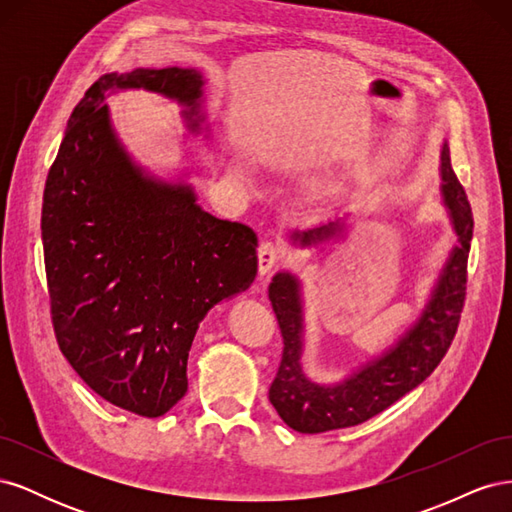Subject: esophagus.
Listing matches in <instances>:
<instances>
[{"label":"esophagus","instance_id":"34e87169","mask_svg":"<svg viewBox=\"0 0 512 512\" xmlns=\"http://www.w3.org/2000/svg\"><path fill=\"white\" fill-rule=\"evenodd\" d=\"M277 260H280V250H277V245L271 241L260 243L258 247V271L260 275H269L273 271V267L277 265Z\"/></svg>","mask_w":512,"mask_h":512}]
</instances>
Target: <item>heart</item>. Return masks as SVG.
Returning <instances> with one entry per match:
<instances>
[{
    "mask_svg": "<svg viewBox=\"0 0 512 512\" xmlns=\"http://www.w3.org/2000/svg\"><path fill=\"white\" fill-rule=\"evenodd\" d=\"M237 173H239L241 177H252V175H254V164H252L250 160L239 162V166H237Z\"/></svg>",
    "mask_w": 512,
    "mask_h": 512,
    "instance_id": "obj_1",
    "label": "heart"
}]
</instances>
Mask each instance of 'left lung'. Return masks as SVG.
<instances>
[{
	"label": "left lung",
	"instance_id": "left-lung-1",
	"mask_svg": "<svg viewBox=\"0 0 512 512\" xmlns=\"http://www.w3.org/2000/svg\"><path fill=\"white\" fill-rule=\"evenodd\" d=\"M440 198L457 243L448 252L433 280L416 320L391 346L352 367L346 376L322 382L307 374L301 361L305 350V303L303 282L288 269L277 271L269 284V299L280 322L284 354L269 389V401L282 421L299 433H322L365 423L397 399L416 389L451 346L463 299H466V269L472 241V209L468 196L451 166V149H440ZM350 213L307 230H290L288 243L294 250L327 252L344 239Z\"/></svg>",
	"mask_w": 512,
	"mask_h": 512
}]
</instances>
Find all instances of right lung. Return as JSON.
Returning <instances> with one entry per match:
<instances>
[{
  "label": "right lung",
  "mask_w": 512,
  "mask_h": 512,
  "mask_svg": "<svg viewBox=\"0 0 512 512\" xmlns=\"http://www.w3.org/2000/svg\"><path fill=\"white\" fill-rule=\"evenodd\" d=\"M205 72L104 74L68 119L49 170L42 245L57 344L91 391L138 416L188 391V354L213 305L252 286L258 237L198 205L190 168L162 177L123 145L106 98L145 89L211 138Z\"/></svg>",
  "instance_id": "obj_1"
}]
</instances>
